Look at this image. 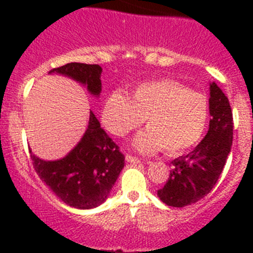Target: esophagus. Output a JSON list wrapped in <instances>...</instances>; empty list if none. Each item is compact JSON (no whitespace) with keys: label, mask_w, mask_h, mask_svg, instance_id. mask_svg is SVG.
<instances>
[{"label":"esophagus","mask_w":253,"mask_h":253,"mask_svg":"<svg viewBox=\"0 0 253 253\" xmlns=\"http://www.w3.org/2000/svg\"><path fill=\"white\" fill-rule=\"evenodd\" d=\"M125 160L130 163H140L139 158L134 157V156H131V154H126V156H125Z\"/></svg>","instance_id":"esophagus-1"}]
</instances>
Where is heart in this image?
<instances>
[{
  "label": "heart",
  "mask_w": 253,
  "mask_h": 253,
  "mask_svg": "<svg viewBox=\"0 0 253 253\" xmlns=\"http://www.w3.org/2000/svg\"><path fill=\"white\" fill-rule=\"evenodd\" d=\"M209 109L203 95L172 80L146 82L129 99L123 92L109 95L102 109V122L116 137H125L142 125L147 129L135 138L142 152L163 148L171 156L194 148L204 135Z\"/></svg>",
  "instance_id": "heart-1"
}]
</instances>
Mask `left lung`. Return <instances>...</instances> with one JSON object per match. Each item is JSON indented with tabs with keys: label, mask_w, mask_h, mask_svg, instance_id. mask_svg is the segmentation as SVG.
I'll list each match as a JSON object with an SVG mask.
<instances>
[{
	"label": "left lung",
	"mask_w": 253,
	"mask_h": 253,
	"mask_svg": "<svg viewBox=\"0 0 253 253\" xmlns=\"http://www.w3.org/2000/svg\"><path fill=\"white\" fill-rule=\"evenodd\" d=\"M209 130L187 156L171 162L166 184L158 190L165 204L173 208L191 205L210 193L222 173L233 140V114L228 97L215 84H210Z\"/></svg>",
	"instance_id": "obj_1"
}]
</instances>
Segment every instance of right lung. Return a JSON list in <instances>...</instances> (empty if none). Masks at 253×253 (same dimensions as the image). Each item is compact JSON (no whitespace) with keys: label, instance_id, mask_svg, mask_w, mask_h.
Returning a JSON list of instances; mask_svg holds the SVG:
<instances>
[{"label":"right lung","instance_id":"add662e5","mask_svg":"<svg viewBox=\"0 0 253 253\" xmlns=\"http://www.w3.org/2000/svg\"><path fill=\"white\" fill-rule=\"evenodd\" d=\"M101 71L99 64L68 63L53 68L50 73L69 76L87 84L92 95L99 96ZM30 157L35 172L49 189L62 202L77 209H91L105 202L124 167L125 158L92 111L84 138L66 157L43 161L35 157L31 151Z\"/></svg>","mask_w":253,"mask_h":253}]
</instances>
